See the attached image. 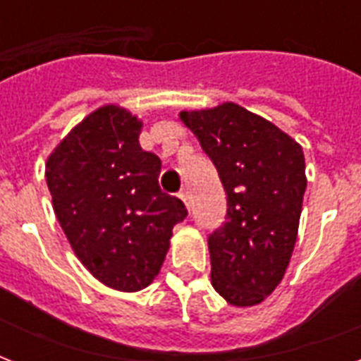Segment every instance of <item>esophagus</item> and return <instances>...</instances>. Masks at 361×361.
I'll list each match as a JSON object with an SVG mask.
<instances>
[{
  "mask_svg": "<svg viewBox=\"0 0 361 361\" xmlns=\"http://www.w3.org/2000/svg\"><path fill=\"white\" fill-rule=\"evenodd\" d=\"M178 197H180L181 200H183V204H185L187 208H189V191H187V189H181Z\"/></svg>",
  "mask_w": 361,
  "mask_h": 361,
  "instance_id": "34e87169",
  "label": "esophagus"
}]
</instances>
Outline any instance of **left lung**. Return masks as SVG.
Listing matches in <instances>:
<instances>
[{"label":"left lung","instance_id":"8db88e82","mask_svg":"<svg viewBox=\"0 0 361 361\" xmlns=\"http://www.w3.org/2000/svg\"><path fill=\"white\" fill-rule=\"evenodd\" d=\"M180 118L226 192V221L208 238L212 285L232 305H257L279 285L294 251L307 187L302 146L234 103Z\"/></svg>","mask_w":361,"mask_h":361}]
</instances>
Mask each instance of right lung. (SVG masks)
<instances>
[{
    "instance_id": "obj_1",
    "label": "right lung",
    "mask_w": 361,
    "mask_h": 361,
    "mask_svg": "<svg viewBox=\"0 0 361 361\" xmlns=\"http://www.w3.org/2000/svg\"><path fill=\"white\" fill-rule=\"evenodd\" d=\"M142 123L109 104L65 136L47 161L59 225L90 274L110 288H146L163 266L180 198L159 187L161 159L138 144Z\"/></svg>"
}]
</instances>
